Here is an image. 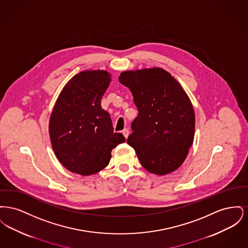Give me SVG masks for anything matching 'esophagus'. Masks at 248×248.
Returning a JSON list of instances; mask_svg holds the SVG:
<instances>
[{
    "instance_id": "esophagus-1",
    "label": "esophagus",
    "mask_w": 248,
    "mask_h": 248,
    "mask_svg": "<svg viewBox=\"0 0 248 248\" xmlns=\"http://www.w3.org/2000/svg\"><path fill=\"white\" fill-rule=\"evenodd\" d=\"M122 133H123V135L124 136L125 139L128 138V136H129V130L127 129V128H124V129L123 130Z\"/></svg>"
}]
</instances>
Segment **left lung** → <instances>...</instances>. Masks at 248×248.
<instances>
[{"mask_svg":"<svg viewBox=\"0 0 248 248\" xmlns=\"http://www.w3.org/2000/svg\"><path fill=\"white\" fill-rule=\"evenodd\" d=\"M119 81L129 88L139 110L127 143L149 172L159 176L174 172L194 139L195 116L189 96L161 68L123 71Z\"/></svg>","mask_w":248,"mask_h":248,"instance_id":"left-lung-1","label":"left lung"}]
</instances>
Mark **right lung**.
<instances>
[{
  "label": "right lung",
  "instance_id": "obj_1",
  "mask_svg": "<svg viewBox=\"0 0 248 248\" xmlns=\"http://www.w3.org/2000/svg\"><path fill=\"white\" fill-rule=\"evenodd\" d=\"M110 79L106 71H83L66 83L49 121V135L59 162L72 173L93 175L108 165L111 151L125 141L114 133L101 108Z\"/></svg>",
  "mask_w": 248,
  "mask_h": 248
}]
</instances>
